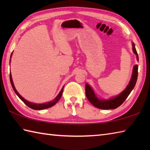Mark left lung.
<instances>
[{
  "label": "left lung",
  "mask_w": 150,
  "mask_h": 150,
  "mask_svg": "<svg viewBox=\"0 0 150 150\" xmlns=\"http://www.w3.org/2000/svg\"><path fill=\"white\" fill-rule=\"evenodd\" d=\"M133 52L137 55V59L139 60V57L137 52L135 44L132 42ZM138 77V65H135L133 69L132 76L128 85L127 86L126 88L122 92L117 95V96L113 97L110 99H99L95 95L93 90L89 84H86V95L90 102L91 104L93 105L95 107L102 110H109V109H115V108L120 106L124 101L125 100L128 95L131 93V91L134 88L136 84L137 80Z\"/></svg>",
  "instance_id": "obj_1"
}]
</instances>
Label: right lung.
Here are the masks:
<instances>
[{"label":"right lung","mask_w":150,"mask_h":150,"mask_svg":"<svg viewBox=\"0 0 150 150\" xmlns=\"http://www.w3.org/2000/svg\"><path fill=\"white\" fill-rule=\"evenodd\" d=\"M12 55V53H11V57ZM11 57H10V61H11ZM9 78H10V82H11V84L12 86V88L13 89V90L15 91V93L17 94V96L21 98V99L24 102V104H26L28 107H30V108L33 110H44V109H46V108H48L52 107L53 106H54L57 102H58L60 97H61L62 95V92H63V89L64 87L62 88V90H60V93H59V95H57V96L55 97V99H53V100L49 102V103H44V104H35V103H30V102L26 100V99H24V98L22 97L21 95L18 93V91L16 90L15 88V86L13 84V82L12 80V77H11V73H9Z\"/></svg>","instance_id":"right-lung-1"}]
</instances>
